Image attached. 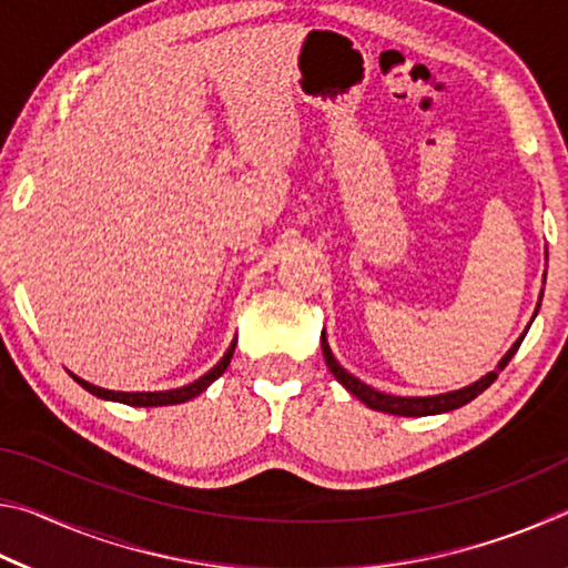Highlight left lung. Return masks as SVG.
<instances>
[{"mask_svg": "<svg viewBox=\"0 0 568 568\" xmlns=\"http://www.w3.org/2000/svg\"><path fill=\"white\" fill-rule=\"evenodd\" d=\"M546 257H549V253H546ZM544 283H546V273H544ZM541 297H544V291H541V295H538L534 318H536L538 307H541ZM534 318H531V323H534ZM531 323L526 325V331L518 335L516 343L506 351V355H504L501 361H498V365H496L494 371H488L486 376H480L476 383H470V386H464V388H458V390L436 393V396H393V393L376 390L373 386H368V383H363L361 378H355L353 373L345 371L343 365L335 361V355H333L331 345H328V338H325V331L321 333V348H323V358H325V363H328V368H331V373L335 376V381H338L341 386H345V390H351L355 398L363 400L368 408L383 410V413H393V416H410V418L438 416V413H448V410H456L460 406H466V403H470L476 396H480V393H484L488 386H491V383L498 378V373H501L506 365H508V361L514 358V353L518 351V345H521L528 328H531Z\"/></svg>", "mask_w": 568, "mask_h": 568, "instance_id": "obj_1", "label": "left lung"}]
</instances>
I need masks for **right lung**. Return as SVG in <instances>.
<instances>
[{
  "label": "right lung",
  "instance_id": "right-lung-1",
  "mask_svg": "<svg viewBox=\"0 0 568 568\" xmlns=\"http://www.w3.org/2000/svg\"><path fill=\"white\" fill-rule=\"evenodd\" d=\"M235 343L237 341L230 343V348L225 351L223 358H220L213 365V368L205 373V376H200L197 381H192V383H187V386H182V388H170V390H110V388L94 386V383H90V381H82L80 376H74V373H70V376L77 383H80L84 390H90L92 396H98L102 400H114V403H124V406H138V408L175 406V403H185L190 398L200 396V393H203L210 386V383L223 376V373L227 371V365H230V358H233V353H235Z\"/></svg>",
  "mask_w": 568,
  "mask_h": 568
}]
</instances>
